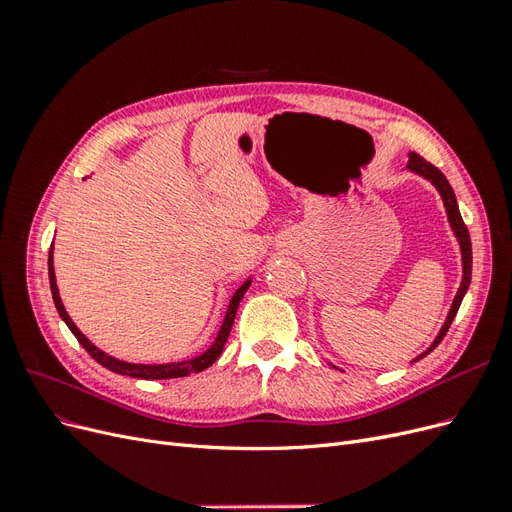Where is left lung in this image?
Returning <instances> with one entry per match:
<instances>
[{
    "mask_svg": "<svg viewBox=\"0 0 512 512\" xmlns=\"http://www.w3.org/2000/svg\"><path fill=\"white\" fill-rule=\"evenodd\" d=\"M408 168L414 170L416 175H421V177L429 179V181L438 188V192H440V196H442V200H444L446 213H448V222H451V226H453V230H455V237L459 239V245H461V260H463V280H461V288L457 290V297H455V301H453V305H451V312H448L446 322H444L442 331L438 333L436 342L431 344V348H427V352H423L421 356H416V359H414V361H418V359H423L425 354H429L433 348H436V346L442 342L446 331H448V327H451L453 318L457 316V309H459V305H461V301H463V294L468 292L470 277H472V243H470L468 226L463 224V220H461V213H459L457 200H455V192H453V188H451V183L446 181V177H444V175L440 173V170H438L436 166H433L431 162H427L425 158L418 156V153H410Z\"/></svg>",
    "mask_w": 512,
    "mask_h": 512,
    "instance_id": "obj_1",
    "label": "left lung"
}]
</instances>
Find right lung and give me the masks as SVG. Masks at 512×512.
I'll return each instance as SVG.
<instances>
[{"mask_svg":"<svg viewBox=\"0 0 512 512\" xmlns=\"http://www.w3.org/2000/svg\"><path fill=\"white\" fill-rule=\"evenodd\" d=\"M49 282H51V292H53V301H55V307L59 316L64 318V322L68 324V329L72 331V335L79 339V344L94 356V359L104 365L106 369L115 371V374H121V376H130V378H143V380H166V378H183L188 374H196V371H203L207 369L209 365H213L215 361H218V356L222 354L224 350V344L226 339L230 335V329H232V322H235V316H237V309H239V303L243 299V294L247 292V288H250L252 280H247L235 294H232L230 299V305H228V312L224 316V322H222V329L218 333V337H215L213 346L203 352L200 356H196V359H190V361H183V363H168V365H136V363H126V361H119L115 359V356H108L106 352L98 350L94 344L89 342V339L76 329V324L72 322V318L68 316V312L64 309V305H61V299H59V290H57V282H55V269H53V245H51V252H49Z\"/></svg>","mask_w":512,"mask_h":512,"instance_id":"1","label":"right lung"}]
</instances>
